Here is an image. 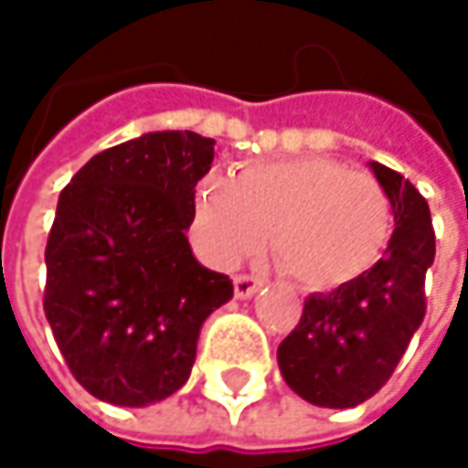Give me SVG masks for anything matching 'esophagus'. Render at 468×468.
<instances>
[{
	"label": "esophagus",
	"mask_w": 468,
	"mask_h": 468,
	"mask_svg": "<svg viewBox=\"0 0 468 468\" xmlns=\"http://www.w3.org/2000/svg\"><path fill=\"white\" fill-rule=\"evenodd\" d=\"M260 279L257 276H246V273H240V276H235V298H240V301H246V298H251L257 290H260Z\"/></svg>",
	"instance_id": "1"
}]
</instances>
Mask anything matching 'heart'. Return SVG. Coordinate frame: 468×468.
<instances>
[{
  "label": "heart",
  "mask_w": 468,
  "mask_h": 468,
  "mask_svg": "<svg viewBox=\"0 0 468 468\" xmlns=\"http://www.w3.org/2000/svg\"><path fill=\"white\" fill-rule=\"evenodd\" d=\"M390 230L393 206L382 184L327 156L249 162L235 181L206 176L189 214L206 262L233 268L268 235L271 251L306 290H335L363 276Z\"/></svg>",
  "instance_id": "heart-1"
}]
</instances>
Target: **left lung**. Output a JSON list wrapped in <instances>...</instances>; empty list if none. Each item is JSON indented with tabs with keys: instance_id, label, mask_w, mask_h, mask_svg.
Listing matches in <instances>:
<instances>
[{
	"instance_id": "1",
	"label": "left lung",
	"mask_w": 468,
	"mask_h": 468,
	"mask_svg": "<svg viewBox=\"0 0 468 468\" xmlns=\"http://www.w3.org/2000/svg\"><path fill=\"white\" fill-rule=\"evenodd\" d=\"M390 197L393 235L377 265L349 284L306 298L298 327L279 344L284 382L309 404L349 410L396 371L425 317V271L433 265L431 211L396 170L371 162Z\"/></svg>"
}]
</instances>
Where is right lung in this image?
<instances>
[{
    "label": "right lung",
    "instance_id": "1",
    "mask_svg": "<svg viewBox=\"0 0 468 468\" xmlns=\"http://www.w3.org/2000/svg\"><path fill=\"white\" fill-rule=\"evenodd\" d=\"M211 162V138L145 133L91 156L58 195L43 306L72 377L105 404L148 407L184 388L200 327L233 298L186 238Z\"/></svg>",
    "mask_w": 468,
    "mask_h": 468
}]
</instances>
